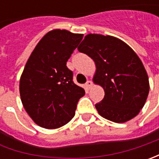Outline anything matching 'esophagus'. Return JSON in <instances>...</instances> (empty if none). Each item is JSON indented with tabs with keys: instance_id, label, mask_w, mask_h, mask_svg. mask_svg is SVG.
<instances>
[{
	"instance_id": "obj_1",
	"label": "esophagus",
	"mask_w": 159,
	"mask_h": 159,
	"mask_svg": "<svg viewBox=\"0 0 159 159\" xmlns=\"http://www.w3.org/2000/svg\"><path fill=\"white\" fill-rule=\"evenodd\" d=\"M93 86V83H92V81H90V80H88L87 81V83H86V87H87V89H90L91 87Z\"/></svg>"
}]
</instances>
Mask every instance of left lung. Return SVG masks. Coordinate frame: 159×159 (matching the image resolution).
<instances>
[{"label": "left lung", "mask_w": 159, "mask_h": 159, "mask_svg": "<svg viewBox=\"0 0 159 159\" xmlns=\"http://www.w3.org/2000/svg\"><path fill=\"white\" fill-rule=\"evenodd\" d=\"M95 64L93 82L104 90L95 104L102 118L124 123L137 116L150 91L147 71L136 53L125 42L111 35L89 34L78 48Z\"/></svg>", "instance_id": "8db88e82"}]
</instances>
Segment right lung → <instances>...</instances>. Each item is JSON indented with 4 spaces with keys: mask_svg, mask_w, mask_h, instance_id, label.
I'll return each instance as SVG.
<instances>
[{
    "mask_svg": "<svg viewBox=\"0 0 159 159\" xmlns=\"http://www.w3.org/2000/svg\"><path fill=\"white\" fill-rule=\"evenodd\" d=\"M82 38L67 30L49 31L28 58L19 81L20 97L25 111L41 127L56 129L67 124L85 95L66 66Z\"/></svg>",
    "mask_w": 159,
    "mask_h": 159,
    "instance_id": "right-lung-1",
    "label": "right lung"
}]
</instances>
